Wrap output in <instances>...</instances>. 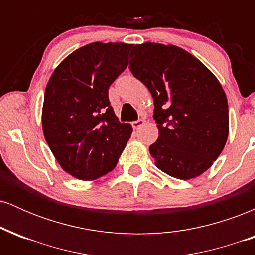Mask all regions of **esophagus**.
<instances>
[{
    "label": "esophagus",
    "instance_id": "34e87169",
    "mask_svg": "<svg viewBox=\"0 0 255 255\" xmlns=\"http://www.w3.org/2000/svg\"><path fill=\"white\" fill-rule=\"evenodd\" d=\"M144 124H145L144 120H137V121H133V122H131V127H133L134 129H137V128L141 127V126L144 125Z\"/></svg>",
    "mask_w": 255,
    "mask_h": 255
}]
</instances>
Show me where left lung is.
I'll list each match as a JSON object with an SVG mask.
<instances>
[{
    "mask_svg": "<svg viewBox=\"0 0 255 255\" xmlns=\"http://www.w3.org/2000/svg\"><path fill=\"white\" fill-rule=\"evenodd\" d=\"M131 74L153 98L159 135L154 164L180 180L206 171L223 151L229 110L223 87L198 58L175 45L146 42L130 52Z\"/></svg>",
    "mask_w": 255,
    "mask_h": 255,
    "instance_id": "1",
    "label": "left lung"
}]
</instances>
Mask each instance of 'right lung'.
<instances>
[{
    "mask_svg": "<svg viewBox=\"0 0 255 255\" xmlns=\"http://www.w3.org/2000/svg\"><path fill=\"white\" fill-rule=\"evenodd\" d=\"M131 44L95 42L56 67L44 93L43 133L58 164L91 181L113 170L133 128L121 124L108 90L127 68Z\"/></svg>",
    "mask_w": 255,
    "mask_h": 255,
    "instance_id": "add662e5",
    "label": "right lung"
}]
</instances>
